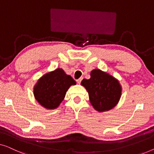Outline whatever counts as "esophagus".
Here are the masks:
<instances>
[{
  "label": "esophagus",
  "instance_id": "obj_1",
  "mask_svg": "<svg viewBox=\"0 0 154 154\" xmlns=\"http://www.w3.org/2000/svg\"><path fill=\"white\" fill-rule=\"evenodd\" d=\"M82 78H80V79H78V80H76V81H77V82H78V83H79V84H80V83H81V81H82Z\"/></svg>",
  "mask_w": 154,
  "mask_h": 154
}]
</instances>
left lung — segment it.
Instances as JSON below:
<instances>
[{
  "mask_svg": "<svg viewBox=\"0 0 154 154\" xmlns=\"http://www.w3.org/2000/svg\"><path fill=\"white\" fill-rule=\"evenodd\" d=\"M90 79H83L81 85L88 91L90 103L99 112L108 111L117 106L122 95V86L112 75L98 69L92 70Z\"/></svg>",
  "mask_w": 154,
  "mask_h": 154,
  "instance_id": "left-lung-1",
  "label": "left lung"
}]
</instances>
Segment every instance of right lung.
<instances>
[{
	"label": "right lung",
	"instance_id": "add662e5",
	"mask_svg": "<svg viewBox=\"0 0 154 154\" xmlns=\"http://www.w3.org/2000/svg\"><path fill=\"white\" fill-rule=\"evenodd\" d=\"M76 82L62 69L46 73L34 87V96L38 103L46 109H55L65 97L66 91Z\"/></svg>",
	"mask_w": 154,
	"mask_h": 154
}]
</instances>
